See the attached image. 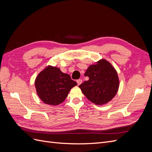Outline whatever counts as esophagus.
Instances as JSON below:
<instances>
[{
    "instance_id": "34e87169",
    "label": "esophagus",
    "mask_w": 152,
    "mask_h": 152,
    "mask_svg": "<svg viewBox=\"0 0 152 152\" xmlns=\"http://www.w3.org/2000/svg\"><path fill=\"white\" fill-rule=\"evenodd\" d=\"M77 84H78V85H80L81 84H82V79H78L77 80Z\"/></svg>"
}]
</instances>
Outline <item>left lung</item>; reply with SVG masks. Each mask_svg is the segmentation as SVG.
<instances>
[{"mask_svg": "<svg viewBox=\"0 0 152 152\" xmlns=\"http://www.w3.org/2000/svg\"><path fill=\"white\" fill-rule=\"evenodd\" d=\"M84 75L88 77L89 80L79 87L92 103L103 105L116 95L119 87L117 72L106 59H100L94 65H90Z\"/></svg>", "mask_w": 152, "mask_h": 152, "instance_id": "8db88e82", "label": "left lung"}]
</instances>
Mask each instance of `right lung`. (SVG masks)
Wrapping results in <instances>:
<instances>
[{"label": "right lung", "mask_w": 152, "mask_h": 152, "mask_svg": "<svg viewBox=\"0 0 152 152\" xmlns=\"http://www.w3.org/2000/svg\"><path fill=\"white\" fill-rule=\"evenodd\" d=\"M77 85V82L72 80L67 73L50 65L39 73L35 81L39 97L44 103L50 105L63 103L70 89Z\"/></svg>", "instance_id": "right-lung-1"}]
</instances>
